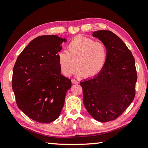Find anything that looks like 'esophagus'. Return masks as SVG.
Returning a JSON list of instances; mask_svg holds the SVG:
<instances>
[{
	"label": "esophagus",
	"mask_w": 148,
	"mask_h": 148,
	"mask_svg": "<svg viewBox=\"0 0 148 148\" xmlns=\"http://www.w3.org/2000/svg\"><path fill=\"white\" fill-rule=\"evenodd\" d=\"M72 83H74V84H77L78 83V81L76 79H72Z\"/></svg>",
	"instance_id": "esophagus-1"
}]
</instances>
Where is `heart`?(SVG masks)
<instances>
[{
    "label": "heart",
    "instance_id": "b5f03b06",
    "mask_svg": "<svg viewBox=\"0 0 148 148\" xmlns=\"http://www.w3.org/2000/svg\"><path fill=\"white\" fill-rule=\"evenodd\" d=\"M108 55V48L104 43L80 36L72 40L67 47V52H60L58 58L64 76H71L77 67L79 76L90 78L102 70Z\"/></svg>",
    "mask_w": 148,
    "mask_h": 148
}]
</instances>
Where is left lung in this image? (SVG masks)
Returning a JSON list of instances; mask_svg holds the SVG:
<instances>
[{
  "label": "left lung",
  "mask_w": 148,
  "mask_h": 148,
  "mask_svg": "<svg viewBox=\"0 0 148 148\" xmlns=\"http://www.w3.org/2000/svg\"><path fill=\"white\" fill-rule=\"evenodd\" d=\"M93 36L106 45L108 59L97 76L80 84L87 111L97 121L108 122L121 116L134 99L137 79L135 59L123 41L111 31H95Z\"/></svg>",
  "instance_id": "obj_1"
}]
</instances>
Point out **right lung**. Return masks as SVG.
<instances>
[{
  "label": "right lung",
  "instance_id": "1",
  "mask_svg": "<svg viewBox=\"0 0 148 148\" xmlns=\"http://www.w3.org/2000/svg\"><path fill=\"white\" fill-rule=\"evenodd\" d=\"M66 40L55 35L37 37L14 64L12 88L17 106L37 122L49 123L59 117L71 87V80L61 74L58 58Z\"/></svg>",
  "mask_w": 148,
  "mask_h": 148
}]
</instances>
